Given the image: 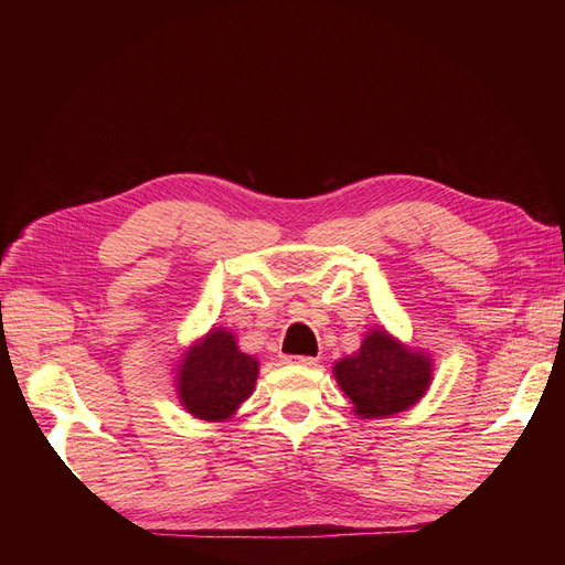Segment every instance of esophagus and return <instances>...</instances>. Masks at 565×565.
I'll list each match as a JSON object with an SVG mask.
<instances>
[{"label": "esophagus", "instance_id": "34e87169", "mask_svg": "<svg viewBox=\"0 0 565 565\" xmlns=\"http://www.w3.org/2000/svg\"><path fill=\"white\" fill-rule=\"evenodd\" d=\"M285 361H287L289 365H303V367L318 365V358H313V355H287Z\"/></svg>", "mask_w": 565, "mask_h": 565}]
</instances>
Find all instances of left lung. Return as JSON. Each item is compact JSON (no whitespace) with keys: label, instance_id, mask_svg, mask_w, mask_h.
Segmentation results:
<instances>
[{"label":"left lung","instance_id":"1","mask_svg":"<svg viewBox=\"0 0 565 565\" xmlns=\"http://www.w3.org/2000/svg\"><path fill=\"white\" fill-rule=\"evenodd\" d=\"M334 377L365 419L388 417L415 405L431 382V363L403 349L384 330H374L349 358L334 365Z\"/></svg>","mask_w":565,"mask_h":565}]
</instances>
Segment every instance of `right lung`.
Listing matches in <instances>:
<instances>
[{"mask_svg":"<svg viewBox=\"0 0 565 565\" xmlns=\"http://www.w3.org/2000/svg\"><path fill=\"white\" fill-rule=\"evenodd\" d=\"M256 374V358L237 351L231 332L212 330L185 353L179 370V396L191 415L221 422L252 396Z\"/></svg>","mask_w":565,"mask_h":565,"instance_id":"1","label":"right lung"}]
</instances>
